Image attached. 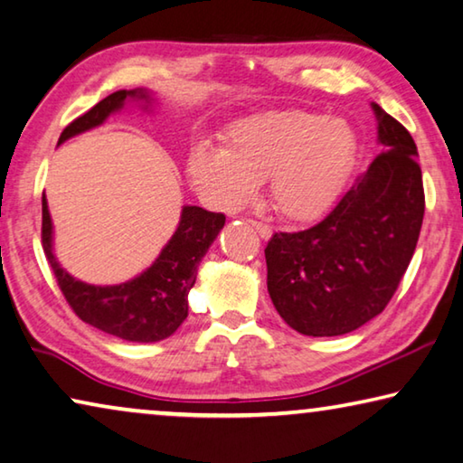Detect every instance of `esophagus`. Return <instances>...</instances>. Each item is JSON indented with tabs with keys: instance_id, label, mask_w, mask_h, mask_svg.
Segmentation results:
<instances>
[{
	"instance_id": "1",
	"label": "esophagus",
	"mask_w": 463,
	"mask_h": 463,
	"mask_svg": "<svg viewBox=\"0 0 463 463\" xmlns=\"http://www.w3.org/2000/svg\"><path fill=\"white\" fill-rule=\"evenodd\" d=\"M248 223L254 227L256 232H259V236L262 238V240H269L270 238V233H272V230H270V225H267V223H262V222H254V219H248Z\"/></svg>"
}]
</instances>
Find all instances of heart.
<instances>
[{
	"label": "heart",
	"instance_id": "b5f03b06",
	"mask_svg": "<svg viewBox=\"0 0 463 463\" xmlns=\"http://www.w3.org/2000/svg\"><path fill=\"white\" fill-rule=\"evenodd\" d=\"M353 154V133L343 120L303 110L264 112L233 125L222 149L194 146L186 172L196 191L225 211L248 201L264 180L270 207L306 222L336 199Z\"/></svg>",
	"mask_w": 463,
	"mask_h": 463
}]
</instances>
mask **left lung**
Listing matches in <instances>:
<instances>
[{
  "label": "left lung",
  "instance_id": "left-lung-1",
  "mask_svg": "<svg viewBox=\"0 0 463 463\" xmlns=\"http://www.w3.org/2000/svg\"><path fill=\"white\" fill-rule=\"evenodd\" d=\"M382 154L320 223L279 232L264 248L279 316L306 336H340L382 314L402 281L424 215L412 135L382 106Z\"/></svg>",
  "mask_w": 463,
  "mask_h": 463
}]
</instances>
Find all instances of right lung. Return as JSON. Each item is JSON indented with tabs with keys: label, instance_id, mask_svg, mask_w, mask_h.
Returning <instances> with one entry per match:
<instances>
[{
	"label": "right lung",
	"instance_id": "1",
	"mask_svg": "<svg viewBox=\"0 0 463 463\" xmlns=\"http://www.w3.org/2000/svg\"><path fill=\"white\" fill-rule=\"evenodd\" d=\"M127 100L151 106L147 90H118L106 96L94 109L83 112L63 128L59 146L73 135L102 125ZM225 223L223 213L201 207H182L180 223L156 262L139 277L120 285H88L61 269L52 254V223L43 193V250L51 264L61 293L80 317L94 328L131 343H157L178 330L188 316V291L196 281V269Z\"/></svg>",
	"mask_w": 463,
	"mask_h": 463
}]
</instances>
